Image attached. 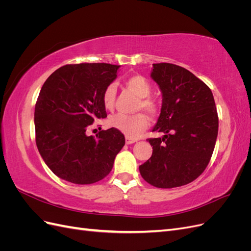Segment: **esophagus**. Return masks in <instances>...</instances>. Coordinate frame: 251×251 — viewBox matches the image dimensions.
I'll return each instance as SVG.
<instances>
[{
  "mask_svg": "<svg viewBox=\"0 0 251 251\" xmlns=\"http://www.w3.org/2000/svg\"><path fill=\"white\" fill-rule=\"evenodd\" d=\"M136 141H137V140H136V139H131V138H126V144H132V143H135Z\"/></svg>",
  "mask_w": 251,
  "mask_h": 251,
  "instance_id": "obj_1",
  "label": "esophagus"
}]
</instances>
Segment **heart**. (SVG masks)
I'll use <instances>...</instances> for the list:
<instances>
[{
  "instance_id": "heart-1",
  "label": "heart",
  "mask_w": 251,
  "mask_h": 251,
  "mask_svg": "<svg viewBox=\"0 0 251 251\" xmlns=\"http://www.w3.org/2000/svg\"><path fill=\"white\" fill-rule=\"evenodd\" d=\"M126 86L133 93L139 97L137 103V110L146 111L151 116H155L158 113L159 107L157 101L150 96L151 92V85L150 81L142 75H131L125 79ZM116 88L115 85L110 83L105 87L102 93V103L105 109L111 110L115 103ZM109 124L112 127L116 128L123 133L127 138H137L138 136L146 130L149 126L148 117L142 113L126 115V114H115L109 119Z\"/></svg>"
}]
</instances>
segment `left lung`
Masks as SVG:
<instances>
[{"label": "left lung", "mask_w": 251, "mask_h": 251, "mask_svg": "<svg viewBox=\"0 0 251 251\" xmlns=\"http://www.w3.org/2000/svg\"><path fill=\"white\" fill-rule=\"evenodd\" d=\"M151 77L162 93V107L148 139L153 154L139 166L142 178L159 188L191 183L206 169L215 149L219 118L211 90L180 66L153 64Z\"/></svg>", "instance_id": "1"}]
</instances>
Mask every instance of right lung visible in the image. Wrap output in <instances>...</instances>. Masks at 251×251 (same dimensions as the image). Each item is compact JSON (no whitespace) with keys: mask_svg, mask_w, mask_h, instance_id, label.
Here are the masks:
<instances>
[{"mask_svg":"<svg viewBox=\"0 0 251 251\" xmlns=\"http://www.w3.org/2000/svg\"><path fill=\"white\" fill-rule=\"evenodd\" d=\"M120 66L104 63L66 65L44 82L35 103V141L48 168L60 179L92 184L111 172L124 148L123 133L114 127L89 136L96 119L107 117L105 87Z\"/></svg>","mask_w":251,"mask_h":251,"instance_id":"right-lung-1","label":"right lung"}]
</instances>
